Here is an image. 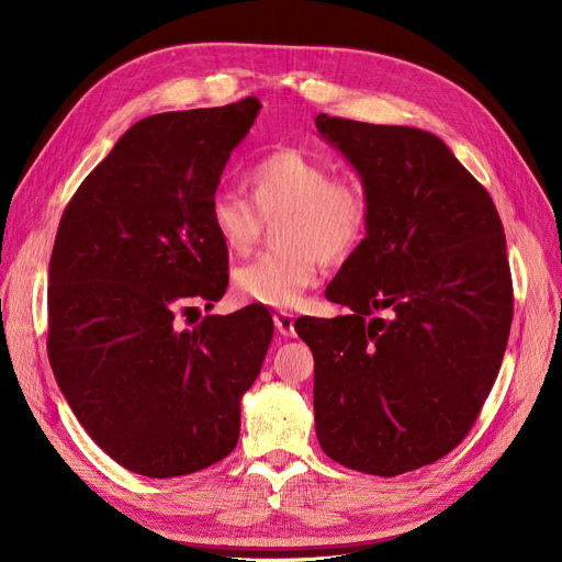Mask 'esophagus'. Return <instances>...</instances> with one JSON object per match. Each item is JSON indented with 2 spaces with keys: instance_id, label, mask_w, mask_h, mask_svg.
I'll return each mask as SVG.
<instances>
[{
  "instance_id": "obj_1",
  "label": "esophagus",
  "mask_w": 562,
  "mask_h": 562,
  "mask_svg": "<svg viewBox=\"0 0 562 562\" xmlns=\"http://www.w3.org/2000/svg\"><path fill=\"white\" fill-rule=\"evenodd\" d=\"M274 326L283 337H293L295 335V316L291 312H277Z\"/></svg>"
}]
</instances>
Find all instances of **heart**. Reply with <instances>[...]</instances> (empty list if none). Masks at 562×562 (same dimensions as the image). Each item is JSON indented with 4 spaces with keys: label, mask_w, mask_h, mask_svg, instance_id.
Here are the masks:
<instances>
[{
    "label": "heart",
    "mask_w": 562,
    "mask_h": 562,
    "mask_svg": "<svg viewBox=\"0 0 562 562\" xmlns=\"http://www.w3.org/2000/svg\"><path fill=\"white\" fill-rule=\"evenodd\" d=\"M246 184L250 199L217 192L209 220L227 252L244 258L258 246L265 223H274L281 246L234 271L239 297L274 310H293L318 281L321 262L347 260L368 229L366 187L333 178V168L300 147H281L255 161Z\"/></svg>",
    "instance_id": "heart-1"
}]
</instances>
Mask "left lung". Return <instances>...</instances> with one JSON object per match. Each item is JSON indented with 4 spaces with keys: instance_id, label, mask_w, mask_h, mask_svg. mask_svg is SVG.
I'll return each mask as SVG.
<instances>
[{
    "instance_id": "obj_1",
    "label": "left lung",
    "mask_w": 562,
    "mask_h": 562,
    "mask_svg": "<svg viewBox=\"0 0 562 562\" xmlns=\"http://www.w3.org/2000/svg\"><path fill=\"white\" fill-rule=\"evenodd\" d=\"M359 171L366 239L328 300L295 321L314 353L318 443L353 471L398 475L462 443L504 359L514 285L499 213L434 133L316 116Z\"/></svg>"
}]
</instances>
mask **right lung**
Masks as SVG:
<instances>
[{
  "mask_svg": "<svg viewBox=\"0 0 562 562\" xmlns=\"http://www.w3.org/2000/svg\"><path fill=\"white\" fill-rule=\"evenodd\" d=\"M258 98L140 119L79 184L48 265V361L116 464L176 479L225 459L274 335L265 307L182 318L227 291L209 220Z\"/></svg>",
  "mask_w": 562,
  "mask_h": 562,
  "instance_id": "1",
  "label": "right lung"
}]
</instances>
